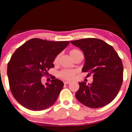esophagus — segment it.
Wrapping results in <instances>:
<instances>
[{
    "mask_svg": "<svg viewBox=\"0 0 132 132\" xmlns=\"http://www.w3.org/2000/svg\"><path fill=\"white\" fill-rule=\"evenodd\" d=\"M70 83V82H69V81H65V82H64V85H69Z\"/></svg>",
    "mask_w": 132,
    "mask_h": 132,
    "instance_id": "1",
    "label": "esophagus"
}]
</instances>
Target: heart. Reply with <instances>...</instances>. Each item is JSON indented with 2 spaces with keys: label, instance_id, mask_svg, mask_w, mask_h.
<instances>
[{
  "label": "heart",
  "instance_id": "1",
  "mask_svg": "<svg viewBox=\"0 0 132 132\" xmlns=\"http://www.w3.org/2000/svg\"><path fill=\"white\" fill-rule=\"evenodd\" d=\"M69 54L71 58L72 59L75 56L79 54H82V52L78 49H72L69 52ZM59 58H60V55L56 56L53 60V64H57L58 63ZM77 74V71L74 69H63L58 73V77L61 79L65 80H73L75 75Z\"/></svg>",
  "mask_w": 132,
  "mask_h": 132
}]
</instances>
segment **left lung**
Wrapping results in <instances>:
<instances>
[{
  "label": "left lung",
  "mask_w": 132,
  "mask_h": 132,
  "mask_svg": "<svg viewBox=\"0 0 132 132\" xmlns=\"http://www.w3.org/2000/svg\"><path fill=\"white\" fill-rule=\"evenodd\" d=\"M82 50L85 63L82 69L88 72L86 78L93 76L89 86L79 82L75 97L80 103L91 108L103 107L112 102L123 82L121 58L110 45L100 39L88 38L70 41Z\"/></svg>",
  "instance_id": "obj_1"
}]
</instances>
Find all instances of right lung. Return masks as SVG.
Wrapping results in <instances>:
<instances>
[{"label": "right lung", "instance_id": "obj_1", "mask_svg": "<svg viewBox=\"0 0 132 132\" xmlns=\"http://www.w3.org/2000/svg\"><path fill=\"white\" fill-rule=\"evenodd\" d=\"M69 41H51L34 38L18 47L7 66L10 88L19 103L30 110L42 111L57 100L64 84L52 76L51 83H41V78L54 68L53 60Z\"/></svg>", "mask_w": 132, "mask_h": 132}]
</instances>
